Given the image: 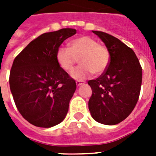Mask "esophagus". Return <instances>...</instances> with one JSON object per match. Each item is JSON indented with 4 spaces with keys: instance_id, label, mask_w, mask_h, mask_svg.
Instances as JSON below:
<instances>
[{
    "instance_id": "esophagus-1",
    "label": "esophagus",
    "mask_w": 156,
    "mask_h": 156,
    "mask_svg": "<svg viewBox=\"0 0 156 156\" xmlns=\"http://www.w3.org/2000/svg\"><path fill=\"white\" fill-rule=\"evenodd\" d=\"M84 82H83V81H79V80H77L76 81V84H77V86L78 87H79V86L83 85V84H84Z\"/></svg>"
}]
</instances>
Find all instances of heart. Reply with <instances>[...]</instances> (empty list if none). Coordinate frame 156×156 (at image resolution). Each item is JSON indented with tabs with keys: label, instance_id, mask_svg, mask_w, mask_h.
I'll return each instance as SVG.
<instances>
[{
	"label": "heart",
	"instance_id": "1",
	"mask_svg": "<svg viewBox=\"0 0 156 156\" xmlns=\"http://www.w3.org/2000/svg\"><path fill=\"white\" fill-rule=\"evenodd\" d=\"M78 59L80 66L72 72L71 76L83 80L91 75H100L108 67L111 55L108 48L100 44L90 36L76 38L69 44V48L60 47L56 52V62L60 68L66 72L73 69Z\"/></svg>",
	"mask_w": 156,
	"mask_h": 156
}]
</instances>
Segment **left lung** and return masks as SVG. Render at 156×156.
Listing matches in <instances>:
<instances>
[{
	"label": "left lung",
	"mask_w": 156,
	"mask_h": 156,
	"mask_svg": "<svg viewBox=\"0 0 156 156\" xmlns=\"http://www.w3.org/2000/svg\"><path fill=\"white\" fill-rule=\"evenodd\" d=\"M108 48V67L96 79L88 81L92 90L88 107L93 119L104 125L124 121L136 106L140 95L143 71L133 50L117 38L92 30Z\"/></svg>",
	"instance_id": "left-lung-1"
}]
</instances>
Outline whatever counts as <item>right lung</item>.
Wrapping results in <instances>:
<instances>
[{
  "mask_svg": "<svg viewBox=\"0 0 156 156\" xmlns=\"http://www.w3.org/2000/svg\"><path fill=\"white\" fill-rule=\"evenodd\" d=\"M75 34L71 28L42 34L13 61L9 80L11 93L21 115L34 126L52 127L68 112L76 83L60 68L56 52L64 40Z\"/></svg>",
  "mask_w": 156,
  "mask_h": 156,
  "instance_id": "obj_1",
  "label": "right lung"
}]
</instances>
